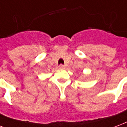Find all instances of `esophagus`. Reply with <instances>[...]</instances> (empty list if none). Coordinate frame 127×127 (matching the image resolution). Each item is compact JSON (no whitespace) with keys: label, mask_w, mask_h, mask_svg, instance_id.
<instances>
[{"label":"esophagus","mask_w":127,"mask_h":127,"mask_svg":"<svg viewBox=\"0 0 127 127\" xmlns=\"http://www.w3.org/2000/svg\"><path fill=\"white\" fill-rule=\"evenodd\" d=\"M59 67H60V69H63V68H64V65H63L62 64H61Z\"/></svg>","instance_id":"esophagus-1"}]
</instances>
